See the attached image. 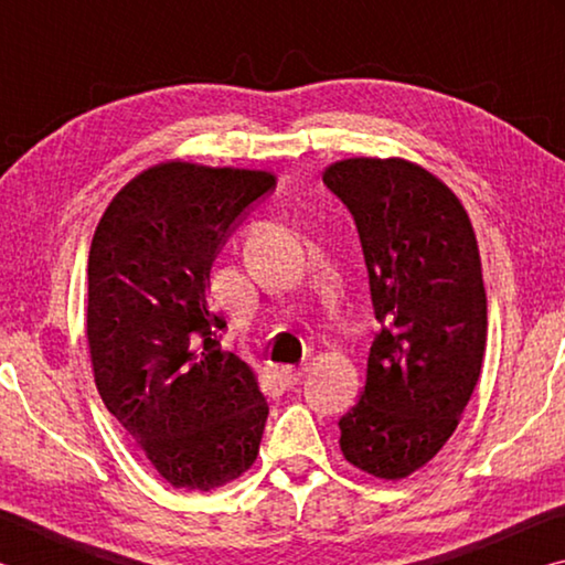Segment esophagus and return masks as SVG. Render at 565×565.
Segmentation results:
<instances>
[{"label": "esophagus", "instance_id": "esophagus-1", "mask_svg": "<svg viewBox=\"0 0 565 565\" xmlns=\"http://www.w3.org/2000/svg\"><path fill=\"white\" fill-rule=\"evenodd\" d=\"M281 376H284V384L286 386H296L303 376V369H296V366H284L281 369Z\"/></svg>", "mask_w": 565, "mask_h": 565}]
</instances>
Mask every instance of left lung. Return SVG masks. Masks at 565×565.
<instances>
[{
	"mask_svg": "<svg viewBox=\"0 0 565 565\" xmlns=\"http://www.w3.org/2000/svg\"><path fill=\"white\" fill-rule=\"evenodd\" d=\"M321 177L356 222L381 321L339 446L359 471L401 481L454 436L481 376V254L461 199L414 161L353 157Z\"/></svg>",
	"mask_w": 565,
	"mask_h": 565,
	"instance_id": "8db88e82",
	"label": "left lung"
}]
</instances>
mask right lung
<instances>
[{"mask_svg":"<svg viewBox=\"0 0 565 565\" xmlns=\"http://www.w3.org/2000/svg\"><path fill=\"white\" fill-rule=\"evenodd\" d=\"M271 171L161 161L124 184L89 248L87 343L109 414L181 491L254 466L269 406L254 369L218 337L209 271Z\"/></svg>","mask_w":565,"mask_h":565,"instance_id":"1","label":"right lung"}]
</instances>
